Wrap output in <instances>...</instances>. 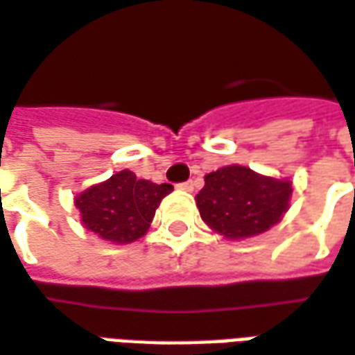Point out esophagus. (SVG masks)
<instances>
[{
	"instance_id": "34e87169",
	"label": "esophagus",
	"mask_w": 355,
	"mask_h": 355,
	"mask_svg": "<svg viewBox=\"0 0 355 355\" xmlns=\"http://www.w3.org/2000/svg\"><path fill=\"white\" fill-rule=\"evenodd\" d=\"M177 188L178 190H184V192H192V190H194V182H192V180H188V182H180Z\"/></svg>"
}]
</instances>
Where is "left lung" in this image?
I'll return each mask as SVG.
<instances>
[{
	"label": "left lung",
	"mask_w": 355,
	"mask_h": 355,
	"mask_svg": "<svg viewBox=\"0 0 355 355\" xmlns=\"http://www.w3.org/2000/svg\"><path fill=\"white\" fill-rule=\"evenodd\" d=\"M196 194L203 223L227 240L263 234L288 211L292 180L259 175L244 165L207 173Z\"/></svg>",
	"instance_id": "1"
}]
</instances>
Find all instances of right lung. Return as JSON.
<instances>
[{
    "instance_id": "1",
    "label": "right lung",
    "mask_w": 355,
    "mask_h": 355,
    "mask_svg": "<svg viewBox=\"0 0 355 355\" xmlns=\"http://www.w3.org/2000/svg\"><path fill=\"white\" fill-rule=\"evenodd\" d=\"M171 192V184H155L123 169L76 194L74 205L84 229L111 244H130L148 232L155 209Z\"/></svg>"
}]
</instances>
